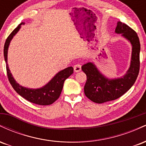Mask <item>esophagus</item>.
Segmentation results:
<instances>
[{"mask_svg": "<svg viewBox=\"0 0 146 146\" xmlns=\"http://www.w3.org/2000/svg\"><path fill=\"white\" fill-rule=\"evenodd\" d=\"M82 70V65L80 64H77L74 66V71L75 72H79Z\"/></svg>", "mask_w": 146, "mask_h": 146, "instance_id": "esophagus-1", "label": "esophagus"}]
</instances>
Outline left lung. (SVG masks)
Returning a JSON list of instances; mask_svg holds the SVG:
<instances>
[{"mask_svg": "<svg viewBox=\"0 0 146 146\" xmlns=\"http://www.w3.org/2000/svg\"><path fill=\"white\" fill-rule=\"evenodd\" d=\"M115 32L121 33L132 46L130 66L127 73L121 78L108 80L100 73L93 63L82 66L87 80L84 86V94L89 100L98 104L118 99L132 86L138 77L140 68V42L136 31L127 25L118 22Z\"/></svg>", "mask_w": 146, "mask_h": 146, "instance_id": "obj_1", "label": "left lung"}]
</instances>
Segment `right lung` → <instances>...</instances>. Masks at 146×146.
Returning a JSON list of instances; mask_svg holds the SVG:
<instances>
[{
    "label": "right lung",
    "instance_id": "add662e5",
    "mask_svg": "<svg viewBox=\"0 0 146 146\" xmlns=\"http://www.w3.org/2000/svg\"><path fill=\"white\" fill-rule=\"evenodd\" d=\"M22 24H24V23H21L12 32L10 33L9 36L7 38L4 45V57L6 62V69L8 80L16 93L23 97V98H25V100H28L31 103L38 105H50L59 98L62 90L64 82L70 75L73 74V68L72 66H69V67L60 71L47 84L40 88L30 89V88H25V87L20 86L15 81L9 71V67H8L7 50L10 41L12 39L14 35L19 31Z\"/></svg>",
    "mask_w": 146,
    "mask_h": 146
}]
</instances>
